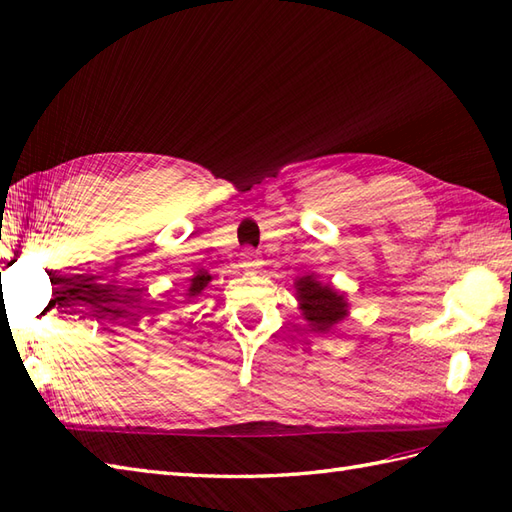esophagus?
Returning a JSON list of instances; mask_svg holds the SVG:
<instances>
[{
  "label": "esophagus",
  "instance_id": "1",
  "mask_svg": "<svg viewBox=\"0 0 512 512\" xmlns=\"http://www.w3.org/2000/svg\"><path fill=\"white\" fill-rule=\"evenodd\" d=\"M240 266H242V268L259 266V255H257L255 251H251V248H246V251L240 255Z\"/></svg>",
  "mask_w": 512,
  "mask_h": 512
}]
</instances>
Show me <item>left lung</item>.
I'll list each match as a JSON object with an SVG mask.
<instances>
[{
  "label": "left lung",
  "instance_id": "left-lung-1",
  "mask_svg": "<svg viewBox=\"0 0 512 512\" xmlns=\"http://www.w3.org/2000/svg\"><path fill=\"white\" fill-rule=\"evenodd\" d=\"M294 287L300 311L313 333H329L348 316L346 296L333 285L322 283L318 274H303Z\"/></svg>",
  "mask_w": 512,
  "mask_h": 512
}]
</instances>
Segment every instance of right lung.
<instances>
[{"label":"right lung","instance_id":"add662e5","mask_svg":"<svg viewBox=\"0 0 512 512\" xmlns=\"http://www.w3.org/2000/svg\"><path fill=\"white\" fill-rule=\"evenodd\" d=\"M209 281H212V274L205 272V270H199V272H196L194 277L190 279V287H188V294H186V298L199 296V294L205 290Z\"/></svg>","mask_w":512,"mask_h":512}]
</instances>
